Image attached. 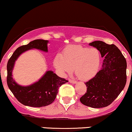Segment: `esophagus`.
<instances>
[{
  "label": "esophagus",
  "mask_w": 132,
  "mask_h": 132,
  "mask_svg": "<svg viewBox=\"0 0 132 132\" xmlns=\"http://www.w3.org/2000/svg\"><path fill=\"white\" fill-rule=\"evenodd\" d=\"M69 82L70 83H72V84H76L77 83V82L76 81H74V80H71V79H69Z\"/></svg>",
  "instance_id": "34e87169"
}]
</instances>
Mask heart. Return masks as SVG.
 <instances>
[{
    "label": "heart",
    "mask_w": 132,
    "mask_h": 132,
    "mask_svg": "<svg viewBox=\"0 0 132 132\" xmlns=\"http://www.w3.org/2000/svg\"><path fill=\"white\" fill-rule=\"evenodd\" d=\"M101 63L99 50L80 45L68 46L63 51L62 56L57 55L54 60V68L60 75L65 76L75 69L76 76L82 81H88L95 77Z\"/></svg>",
    "instance_id": "obj_1"
}]
</instances>
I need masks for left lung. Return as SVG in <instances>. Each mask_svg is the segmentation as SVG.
Here are the masks:
<instances>
[{
  "label": "left lung",
  "instance_id": "obj_1",
  "mask_svg": "<svg viewBox=\"0 0 132 132\" xmlns=\"http://www.w3.org/2000/svg\"><path fill=\"white\" fill-rule=\"evenodd\" d=\"M89 45L99 50L104 59L102 69L86 82L87 92L80 98V101L92 108H102L110 105L125 87L127 61L115 45H108L102 41H94Z\"/></svg>",
  "mask_w": 132,
  "mask_h": 132
}]
</instances>
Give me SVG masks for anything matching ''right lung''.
<instances>
[{
  "label": "right lung",
  "mask_w": 132,
  "mask_h": 132,
  "mask_svg": "<svg viewBox=\"0 0 132 132\" xmlns=\"http://www.w3.org/2000/svg\"><path fill=\"white\" fill-rule=\"evenodd\" d=\"M48 43V40L38 39L19 47L7 63V85L16 99L24 105L41 107L50 105L56 97L59 87L68 82L57 76L53 71H47L38 81L28 86L20 85L13 78V68L20 56L27 51L33 49L47 53Z\"/></svg>",
  "instance_id": "obj_1"
}]
</instances>
